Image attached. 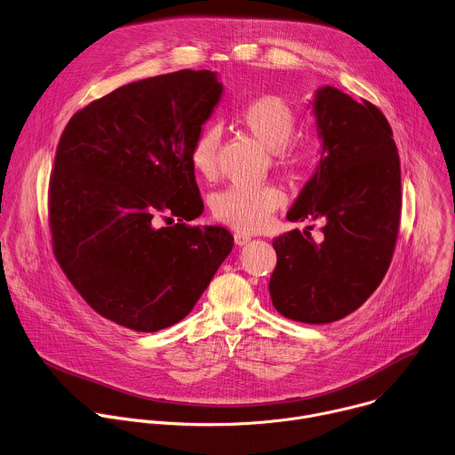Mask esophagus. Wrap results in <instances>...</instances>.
Instances as JSON below:
<instances>
[{"label": "esophagus", "mask_w": 455, "mask_h": 455, "mask_svg": "<svg viewBox=\"0 0 455 455\" xmlns=\"http://www.w3.org/2000/svg\"><path fill=\"white\" fill-rule=\"evenodd\" d=\"M249 242H251V236H249V235L240 233V231L235 233V243H236V245H247Z\"/></svg>", "instance_id": "34e87169"}]
</instances>
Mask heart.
<instances>
[{"label":"heart","mask_w":455,"mask_h":455,"mask_svg":"<svg viewBox=\"0 0 455 455\" xmlns=\"http://www.w3.org/2000/svg\"><path fill=\"white\" fill-rule=\"evenodd\" d=\"M238 120L259 145L270 150L276 166L294 175L308 168L314 148L307 141H289L296 127V116L282 99H256L238 113ZM217 148V129H204L190 152L192 166L199 175L212 177L215 173ZM285 192L272 183L259 187L231 185L217 192L210 206L215 220L236 231H259L268 224L272 213L285 204Z\"/></svg>","instance_id":"heart-1"}]
</instances>
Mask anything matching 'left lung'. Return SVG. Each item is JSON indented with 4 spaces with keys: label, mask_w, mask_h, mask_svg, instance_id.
Returning <instances> with one entry per match:
<instances>
[{
    "label": "left lung",
    "mask_w": 455,
    "mask_h": 455,
    "mask_svg": "<svg viewBox=\"0 0 455 455\" xmlns=\"http://www.w3.org/2000/svg\"><path fill=\"white\" fill-rule=\"evenodd\" d=\"M321 157L289 210L291 222L321 220L272 240L278 263L268 292L275 308L299 323L326 324L356 310L389 268L402 212L400 157L386 116L323 85L310 102Z\"/></svg>",
    "instance_id": "1"
}]
</instances>
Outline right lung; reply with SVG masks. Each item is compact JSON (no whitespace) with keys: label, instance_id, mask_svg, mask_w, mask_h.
Wrapping results in <instances>:
<instances>
[{"label":"right lung","instance_id":"right-lung-1","mask_svg":"<svg viewBox=\"0 0 455 455\" xmlns=\"http://www.w3.org/2000/svg\"><path fill=\"white\" fill-rule=\"evenodd\" d=\"M222 91L208 69L143 78L75 113L60 136L53 252L87 305L116 324L150 333L185 319L233 249L228 229L187 224L204 210L190 152ZM157 214L178 224L157 228Z\"/></svg>","mask_w":455,"mask_h":455}]
</instances>
